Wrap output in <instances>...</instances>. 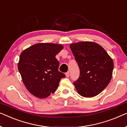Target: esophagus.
I'll list each match as a JSON object with an SVG mask.
<instances>
[{
	"instance_id": "esophagus-1",
	"label": "esophagus",
	"mask_w": 127,
	"mask_h": 127,
	"mask_svg": "<svg viewBox=\"0 0 127 127\" xmlns=\"http://www.w3.org/2000/svg\"><path fill=\"white\" fill-rule=\"evenodd\" d=\"M66 76L67 77H69L70 76V72L69 71H67V72L66 73Z\"/></svg>"
}]
</instances>
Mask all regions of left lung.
<instances>
[{
	"label": "left lung",
	"mask_w": 127,
	"mask_h": 127,
	"mask_svg": "<svg viewBox=\"0 0 127 127\" xmlns=\"http://www.w3.org/2000/svg\"><path fill=\"white\" fill-rule=\"evenodd\" d=\"M80 69V76L73 82L81 96L98 95L109 84L112 76L113 62L106 51L93 42H81L70 45Z\"/></svg>",
	"instance_id": "1"
}]
</instances>
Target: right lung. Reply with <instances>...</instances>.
<instances>
[{
    "label": "right lung",
    "mask_w": 127,
    "mask_h": 127,
    "mask_svg": "<svg viewBox=\"0 0 127 127\" xmlns=\"http://www.w3.org/2000/svg\"><path fill=\"white\" fill-rule=\"evenodd\" d=\"M63 49L60 44L37 43L20 55L18 70L27 89L35 96L44 98L54 93L65 74L58 71L56 56Z\"/></svg>",
    "instance_id": "obj_1"
}]
</instances>
